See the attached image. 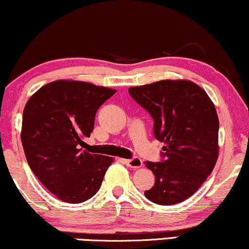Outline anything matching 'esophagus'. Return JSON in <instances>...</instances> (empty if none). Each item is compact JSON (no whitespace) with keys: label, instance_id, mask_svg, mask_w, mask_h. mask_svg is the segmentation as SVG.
<instances>
[{"label":"esophagus","instance_id":"1","mask_svg":"<svg viewBox=\"0 0 249 249\" xmlns=\"http://www.w3.org/2000/svg\"><path fill=\"white\" fill-rule=\"evenodd\" d=\"M124 162L125 164L130 166L132 169H138L142 166V161H141L139 157H133V159H130V160H124Z\"/></svg>","mask_w":249,"mask_h":249}]
</instances>
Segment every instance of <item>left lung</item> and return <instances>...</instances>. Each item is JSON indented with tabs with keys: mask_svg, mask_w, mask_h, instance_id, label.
Wrapping results in <instances>:
<instances>
[{
	"mask_svg": "<svg viewBox=\"0 0 249 249\" xmlns=\"http://www.w3.org/2000/svg\"><path fill=\"white\" fill-rule=\"evenodd\" d=\"M132 99L149 112L154 137L164 142L161 162H146L155 184L144 191L154 203L171 206L197 191L218 157L219 122L215 106L188 80H161L131 87Z\"/></svg>",
	"mask_w": 249,
	"mask_h": 249,
	"instance_id": "obj_1",
	"label": "left lung"
}]
</instances>
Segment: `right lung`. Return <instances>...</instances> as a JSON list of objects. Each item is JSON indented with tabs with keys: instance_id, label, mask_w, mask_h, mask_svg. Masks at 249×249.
I'll return each mask as SVG.
<instances>
[{
	"instance_id": "obj_1",
	"label": "right lung",
	"mask_w": 249,
	"mask_h": 249,
	"mask_svg": "<svg viewBox=\"0 0 249 249\" xmlns=\"http://www.w3.org/2000/svg\"><path fill=\"white\" fill-rule=\"evenodd\" d=\"M115 93L84 81L57 80L41 87L25 106L21 143L28 165L64 202H85L101 187L112 159L81 147L97 109Z\"/></svg>"
}]
</instances>
